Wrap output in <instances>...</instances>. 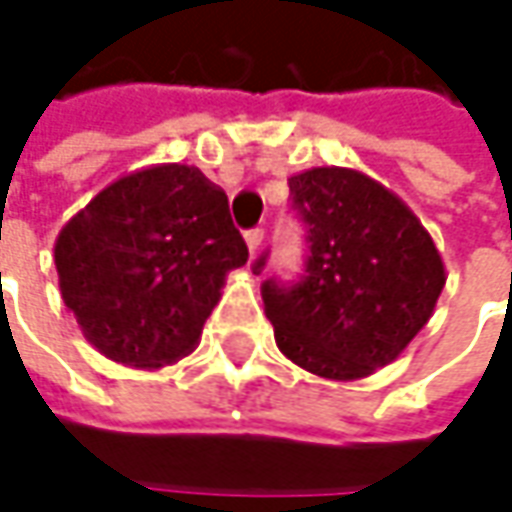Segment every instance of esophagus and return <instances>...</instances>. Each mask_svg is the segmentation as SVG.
Wrapping results in <instances>:
<instances>
[{"label": "esophagus", "instance_id": "34e87169", "mask_svg": "<svg viewBox=\"0 0 512 512\" xmlns=\"http://www.w3.org/2000/svg\"><path fill=\"white\" fill-rule=\"evenodd\" d=\"M245 242H247V247H250V253H256V250L262 247V242H265V230H262V227H253V230H247Z\"/></svg>", "mask_w": 512, "mask_h": 512}]
</instances>
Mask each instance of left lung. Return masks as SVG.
I'll return each instance as SVG.
<instances>
[{
	"mask_svg": "<svg viewBox=\"0 0 512 512\" xmlns=\"http://www.w3.org/2000/svg\"><path fill=\"white\" fill-rule=\"evenodd\" d=\"M287 187L307 250L302 276L262 282L276 344L316 376H370L427 325L444 287L442 256L402 199L364 173L313 168Z\"/></svg>",
	"mask_w": 512,
	"mask_h": 512,
	"instance_id": "1",
	"label": "left lung"
}]
</instances>
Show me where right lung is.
<instances>
[{
  "mask_svg": "<svg viewBox=\"0 0 512 512\" xmlns=\"http://www.w3.org/2000/svg\"><path fill=\"white\" fill-rule=\"evenodd\" d=\"M62 299L99 353L130 367L187 356L247 262L227 196L196 168L159 165L105 187L56 239Z\"/></svg>",
  "mask_w": 512,
  "mask_h": 512,
  "instance_id": "right-lung-1",
  "label": "right lung"
}]
</instances>
